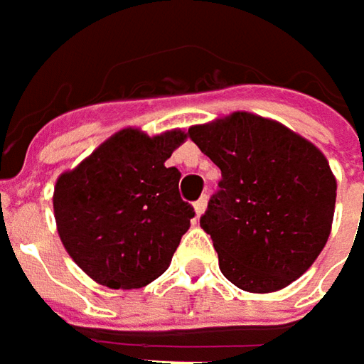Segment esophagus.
I'll return each instance as SVG.
<instances>
[{
	"label": "esophagus",
	"instance_id": "obj_1",
	"mask_svg": "<svg viewBox=\"0 0 364 364\" xmlns=\"http://www.w3.org/2000/svg\"><path fill=\"white\" fill-rule=\"evenodd\" d=\"M206 204H208V198H206V196L198 198V200L194 203V210H196V217H200L204 210H206Z\"/></svg>",
	"mask_w": 364,
	"mask_h": 364
}]
</instances>
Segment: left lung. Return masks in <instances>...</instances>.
Returning a JSON list of instances; mask_svg holds the SVG:
<instances>
[{"mask_svg": "<svg viewBox=\"0 0 364 364\" xmlns=\"http://www.w3.org/2000/svg\"><path fill=\"white\" fill-rule=\"evenodd\" d=\"M188 135L223 174L200 217L223 275L251 294L296 282L332 229L336 178L324 154L286 125L245 111Z\"/></svg>", "mask_w": 364, "mask_h": 364, "instance_id": "8db88e82", "label": "left lung"}]
</instances>
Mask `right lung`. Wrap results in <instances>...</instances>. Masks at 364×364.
<instances>
[{"label":"right lung","instance_id":"add662e5","mask_svg":"<svg viewBox=\"0 0 364 364\" xmlns=\"http://www.w3.org/2000/svg\"><path fill=\"white\" fill-rule=\"evenodd\" d=\"M188 135L121 129L58 176L54 218L64 249L97 284L135 289L168 269L194 208L166 160Z\"/></svg>","mask_w":364,"mask_h":364}]
</instances>
